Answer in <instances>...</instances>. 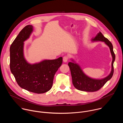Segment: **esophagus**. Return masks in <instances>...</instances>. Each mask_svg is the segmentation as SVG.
<instances>
[{"label":"esophagus","instance_id":"34e87169","mask_svg":"<svg viewBox=\"0 0 123 123\" xmlns=\"http://www.w3.org/2000/svg\"><path fill=\"white\" fill-rule=\"evenodd\" d=\"M63 60L64 62H67L68 60V56H65L64 57H63Z\"/></svg>","mask_w":123,"mask_h":123}]
</instances>
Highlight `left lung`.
<instances>
[{
    "mask_svg": "<svg viewBox=\"0 0 123 123\" xmlns=\"http://www.w3.org/2000/svg\"><path fill=\"white\" fill-rule=\"evenodd\" d=\"M92 40L93 42H103L109 47L112 57L111 70L110 74L106 77L102 79H95L86 75L80 67L73 60H72L73 62H69L68 65L70 70L72 83L74 86L78 90L86 92H95L99 90L104 86L108 80L111 78L114 72L113 63L115 61V55L113 50V46L111 43L108 39L104 37L100 32L94 38H92Z\"/></svg>",
    "mask_w": 123,
    "mask_h": 123,
    "instance_id": "1",
    "label": "left lung"
}]
</instances>
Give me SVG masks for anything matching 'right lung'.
Here are the masks:
<instances>
[{"label":"right lung","instance_id":"right-lung-1","mask_svg":"<svg viewBox=\"0 0 123 123\" xmlns=\"http://www.w3.org/2000/svg\"><path fill=\"white\" fill-rule=\"evenodd\" d=\"M33 26H25L19 33L10 47V69L18 85L29 92L42 94L53 86L55 73L61 66L62 57L44 60L34 64L28 63L24 56V42L28 39Z\"/></svg>","mask_w":123,"mask_h":123}]
</instances>
